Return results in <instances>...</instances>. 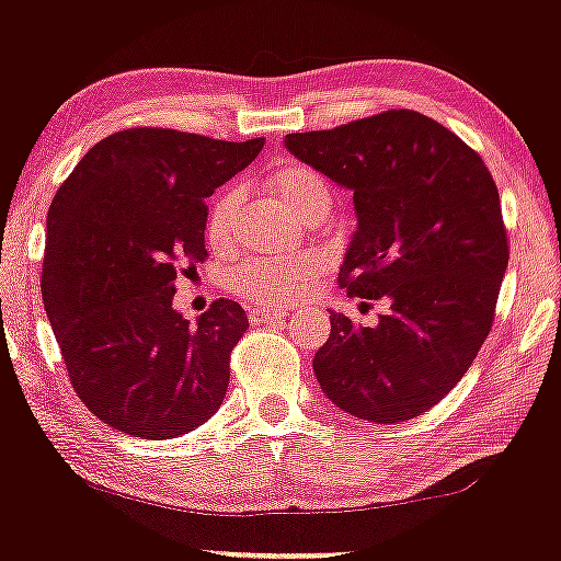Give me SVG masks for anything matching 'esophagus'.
Segmentation results:
<instances>
[{
	"label": "esophagus",
	"mask_w": 561,
	"mask_h": 561,
	"mask_svg": "<svg viewBox=\"0 0 561 561\" xmlns=\"http://www.w3.org/2000/svg\"><path fill=\"white\" fill-rule=\"evenodd\" d=\"M248 317H250V324H266V321L287 319V311L285 308H274V306H250Z\"/></svg>",
	"instance_id": "obj_1"
}]
</instances>
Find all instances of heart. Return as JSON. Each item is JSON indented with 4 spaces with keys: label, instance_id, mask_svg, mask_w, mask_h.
I'll list each match as a JSON object with an SVG mask.
<instances>
[{
    "label": "heart",
    "instance_id": "obj_1",
    "mask_svg": "<svg viewBox=\"0 0 561 561\" xmlns=\"http://www.w3.org/2000/svg\"><path fill=\"white\" fill-rule=\"evenodd\" d=\"M263 186L300 221L317 208H330L332 203L327 179L302 163L274 165L263 179ZM237 210H240V195L234 186L218 192L210 203L205 216V240L214 250H227L234 240ZM321 268L324 263L313 253L250 255L231 266L229 285L250 300L289 302L313 287Z\"/></svg>",
    "mask_w": 561,
    "mask_h": 561
}]
</instances>
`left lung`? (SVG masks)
Returning <instances> with one entry per match:
<instances>
[{
    "label": "left lung",
    "mask_w": 561,
    "mask_h": 561,
    "mask_svg": "<svg viewBox=\"0 0 561 561\" xmlns=\"http://www.w3.org/2000/svg\"><path fill=\"white\" fill-rule=\"evenodd\" d=\"M285 147L353 192L358 229L340 285L388 300L375 327L330 311L313 356L321 390L358 420H414L467 375L493 327L508 244L491 171L416 111L287 134Z\"/></svg>",
    "instance_id": "left-lung-1"
}]
</instances>
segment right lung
<instances>
[{
  "label": "right lung",
  "mask_w": 561,
  "mask_h": 561,
  "mask_svg": "<svg viewBox=\"0 0 561 561\" xmlns=\"http://www.w3.org/2000/svg\"><path fill=\"white\" fill-rule=\"evenodd\" d=\"M263 139L126 128L96 141L47 214L42 298L70 385L96 420L141 440L208 422L229 388L248 313L229 298L195 324L176 276L203 263L208 199Z\"/></svg>",
  "instance_id": "obj_1"
}]
</instances>
